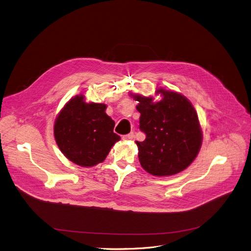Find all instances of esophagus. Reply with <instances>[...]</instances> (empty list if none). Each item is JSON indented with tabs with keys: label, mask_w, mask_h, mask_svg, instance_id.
Here are the masks:
<instances>
[{
	"label": "esophagus",
	"mask_w": 251,
	"mask_h": 251,
	"mask_svg": "<svg viewBox=\"0 0 251 251\" xmlns=\"http://www.w3.org/2000/svg\"><path fill=\"white\" fill-rule=\"evenodd\" d=\"M134 138H135L134 132H129V134L123 136V140H125V141H130V140H132Z\"/></svg>",
	"instance_id": "esophagus-1"
}]
</instances>
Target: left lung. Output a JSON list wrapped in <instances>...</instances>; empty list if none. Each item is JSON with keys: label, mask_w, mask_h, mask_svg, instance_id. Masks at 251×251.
Instances as JSON below:
<instances>
[{"label": "left lung", "mask_w": 251, "mask_h": 251, "mask_svg": "<svg viewBox=\"0 0 251 251\" xmlns=\"http://www.w3.org/2000/svg\"><path fill=\"white\" fill-rule=\"evenodd\" d=\"M162 99L131 94L139 102L140 129L146 134L136 142L142 167L155 176H170L187 168L198 156L202 132L198 113L190 101L174 91L158 89Z\"/></svg>", "instance_id": "obj_1"}]
</instances>
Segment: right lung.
I'll list each match as a JSON object with an SVG mask.
<instances>
[{
    "instance_id": "obj_1",
    "label": "right lung",
    "mask_w": 251,
    "mask_h": 251,
    "mask_svg": "<svg viewBox=\"0 0 251 251\" xmlns=\"http://www.w3.org/2000/svg\"><path fill=\"white\" fill-rule=\"evenodd\" d=\"M102 103L85 102L84 95L71 98L57 114L53 134L62 153L73 163L92 167L105 160L121 137Z\"/></svg>"
}]
</instances>
